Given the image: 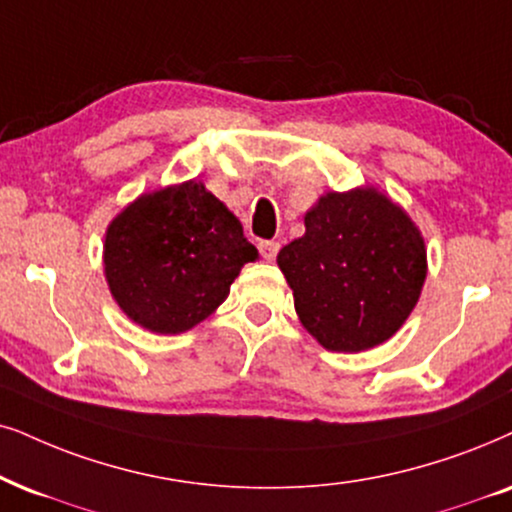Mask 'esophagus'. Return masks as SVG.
Wrapping results in <instances>:
<instances>
[{
	"mask_svg": "<svg viewBox=\"0 0 512 512\" xmlns=\"http://www.w3.org/2000/svg\"><path fill=\"white\" fill-rule=\"evenodd\" d=\"M257 248H260V255L264 257V260L271 262L276 257V252H278V248H281V245H278V241H260Z\"/></svg>",
	"mask_w": 512,
	"mask_h": 512,
	"instance_id": "34e87169",
	"label": "esophagus"
}]
</instances>
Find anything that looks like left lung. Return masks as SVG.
Masks as SVG:
<instances>
[{
  "label": "left lung",
  "mask_w": 512,
  "mask_h": 512,
  "mask_svg": "<svg viewBox=\"0 0 512 512\" xmlns=\"http://www.w3.org/2000/svg\"><path fill=\"white\" fill-rule=\"evenodd\" d=\"M302 326L331 352L383 345L416 307L428 257L418 226L373 186L331 191L276 257Z\"/></svg>",
  "instance_id": "left-lung-1"
}]
</instances>
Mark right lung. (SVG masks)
I'll use <instances>...</instances> for the list:
<instances>
[{
  "label": "right lung",
  "mask_w": 512,
  "mask_h": 512,
  "mask_svg": "<svg viewBox=\"0 0 512 512\" xmlns=\"http://www.w3.org/2000/svg\"><path fill=\"white\" fill-rule=\"evenodd\" d=\"M257 248L196 179L144 193L108 224V288L134 323L177 335L215 312Z\"/></svg>",
  "instance_id": "1"
}]
</instances>
